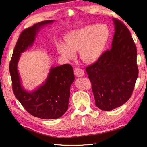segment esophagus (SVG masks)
<instances>
[{
	"instance_id": "esophagus-1",
	"label": "esophagus",
	"mask_w": 147,
	"mask_h": 147,
	"mask_svg": "<svg viewBox=\"0 0 147 147\" xmlns=\"http://www.w3.org/2000/svg\"><path fill=\"white\" fill-rule=\"evenodd\" d=\"M74 73L75 76L77 77H81L84 75V72L80 68H75L74 70Z\"/></svg>"
}]
</instances>
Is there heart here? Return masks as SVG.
Wrapping results in <instances>:
<instances>
[{"label":"heart","mask_w":147,"mask_h":147,"mask_svg":"<svg viewBox=\"0 0 147 147\" xmlns=\"http://www.w3.org/2000/svg\"><path fill=\"white\" fill-rule=\"evenodd\" d=\"M109 38L108 28L102 24H91L74 30L64 38L65 43L57 44L58 53L68 60L79 51L80 58L85 63H94L100 58Z\"/></svg>","instance_id":"obj_1"}]
</instances>
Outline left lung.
Instances as JSON below:
<instances>
[{"mask_svg": "<svg viewBox=\"0 0 147 147\" xmlns=\"http://www.w3.org/2000/svg\"><path fill=\"white\" fill-rule=\"evenodd\" d=\"M113 21L115 32L111 49L86 68L95 105L104 111L112 110L129 100L138 76L137 49L130 32L117 19Z\"/></svg>", "mask_w": 147, "mask_h": 147, "instance_id": "1", "label": "left lung"}]
</instances>
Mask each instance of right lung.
I'll return each mask as SVG.
<instances>
[{
	"instance_id": "obj_1",
	"label": "right lung",
	"mask_w": 147,
	"mask_h": 147,
	"mask_svg": "<svg viewBox=\"0 0 147 147\" xmlns=\"http://www.w3.org/2000/svg\"><path fill=\"white\" fill-rule=\"evenodd\" d=\"M53 22L54 20L41 21L21 32L9 67L12 89L16 98L30 114L44 119H58L67 110L70 88L74 80L73 69L69 64L52 67L43 85L28 92L21 85L17 64L21 54L33 45L40 28Z\"/></svg>"
}]
</instances>
